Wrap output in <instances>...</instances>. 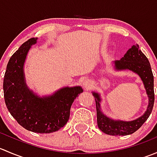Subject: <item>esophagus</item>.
Listing matches in <instances>:
<instances>
[{"instance_id": "1", "label": "esophagus", "mask_w": 157, "mask_h": 157, "mask_svg": "<svg viewBox=\"0 0 157 157\" xmlns=\"http://www.w3.org/2000/svg\"><path fill=\"white\" fill-rule=\"evenodd\" d=\"M83 86H84V88L89 89L90 87V86H91V85H92L91 80H89V79H86V80L83 81Z\"/></svg>"}]
</instances>
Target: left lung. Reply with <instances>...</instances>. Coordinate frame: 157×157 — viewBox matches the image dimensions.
<instances>
[{"instance_id":"left-lung-1","label":"left lung","mask_w":157,"mask_h":157,"mask_svg":"<svg viewBox=\"0 0 157 157\" xmlns=\"http://www.w3.org/2000/svg\"><path fill=\"white\" fill-rule=\"evenodd\" d=\"M114 70L117 71H131L140 77L148 97V105L144 113L132 121L113 119L102 112L101 96L97 92H92L95 97L97 113V124L99 129L109 135L125 136L133 134L147 121L154 104L153 75L150 62L138 45H134L120 60L113 61Z\"/></svg>"}]
</instances>
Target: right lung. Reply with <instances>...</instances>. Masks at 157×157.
I'll return each instance as SVG.
<instances>
[{"label":"right lung","mask_w":157,"mask_h":157,"mask_svg":"<svg viewBox=\"0 0 157 157\" xmlns=\"http://www.w3.org/2000/svg\"><path fill=\"white\" fill-rule=\"evenodd\" d=\"M37 39L26 41L11 56L3 88L7 108L17 122L28 131L48 134L67 124L72 103L83 90L80 86H64L43 96L30 90L25 78L24 64L28 52L37 43Z\"/></svg>","instance_id":"add662e5"}]
</instances>
